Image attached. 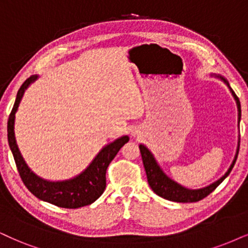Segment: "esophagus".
<instances>
[{
  "instance_id": "esophagus-1",
  "label": "esophagus",
  "mask_w": 248,
  "mask_h": 248,
  "mask_svg": "<svg viewBox=\"0 0 248 248\" xmlns=\"http://www.w3.org/2000/svg\"><path fill=\"white\" fill-rule=\"evenodd\" d=\"M131 135H133V136H137V135H139V130H137L136 128H135V129L131 130Z\"/></svg>"
}]
</instances>
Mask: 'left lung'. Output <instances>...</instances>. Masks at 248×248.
Masks as SVG:
<instances>
[{"label":"left lung","mask_w":248,"mask_h":248,"mask_svg":"<svg viewBox=\"0 0 248 248\" xmlns=\"http://www.w3.org/2000/svg\"><path fill=\"white\" fill-rule=\"evenodd\" d=\"M211 77L217 78V79L223 81V82L227 84L229 90H230L231 95L233 96L234 101H236V104H237V108H238V127H239L240 118H241L239 98H238L233 90L231 89L230 84H229L228 80L225 79V78H223L220 74H213V73L211 74ZM239 142L240 140H238L236 155H234V158H233L232 162H231L230 167L228 168V170L225 171V174L223 175V176L218 178L217 181H215L214 183L209 184V186H205V187H200V189H189V187L181 186L180 183H177V182L171 180V178L169 177L168 175H166L165 171L162 170L160 165H159L158 161L155 160L153 153L150 151V150L147 149L144 144H140V155H142V160H143L144 168H145V171H146L149 186H151L153 192L158 194L159 197H161V198H164V199L170 200V202H199V200L203 199L205 197H207L209 193L213 192V191H214L216 187L220 186L222 182L225 180V177H228V175L230 174V171L232 170L233 166H234V164H236L238 152H239Z\"/></svg>","instance_id":"obj_1"}]
</instances>
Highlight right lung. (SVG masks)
<instances>
[{"mask_svg": "<svg viewBox=\"0 0 248 248\" xmlns=\"http://www.w3.org/2000/svg\"><path fill=\"white\" fill-rule=\"evenodd\" d=\"M39 79V75H32L21 84L18 90L16 102L8 120V142L14 155L18 171L24 184L36 198L43 202L62 208H79L90 205L104 192L106 186V169L109 162L114 159L119 150L129 140V137L121 136L113 142L108 143L97 153L89 166L77 176L64 181H48L37 176L28 167L21 155L15 135L16 113L23 98L25 92L34 81Z\"/></svg>", "mask_w": 248, "mask_h": 248, "instance_id": "obj_1", "label": "right lung"}]
</instances>
